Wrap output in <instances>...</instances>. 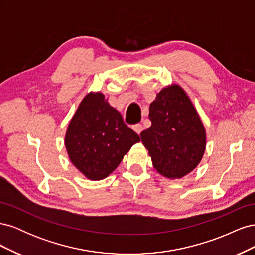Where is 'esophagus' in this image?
Here are the masks:
<instances>
[{
  "label": "esophagus",
  "instance_id": "1",
  "mask_svg": "<svg viewBox=\"0 0 255 255\" xmlns=\"http://www.w3.org/2000/svg\"><path fill=\"white\" fill-rule=\"evenodd\" d=\"M133 129L138 135H140V133L143 130V127L141 125H135V126H133Z\"/></svg>",
  "mask_w": 255,
  "mask_h": 255
}]
</instances>
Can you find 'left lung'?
I'll return each instance as SVG.
<instances>
[{
  "label": "left lung",
  "mask_w": 255,
  "mask_h": 255,
  "mask_svg": "<svg viewBox=\"0 0 255 255\" xmlns=\"http://www.w3.org/2000/svg\"><path fill=\"white\" fill-rule=\"evenodd\" d=\"M148 129L140 133L155 170L167 179H182L201 161L206 130L188 95L179 84L164 87L150 104Z\"/></svg>",
  "instance_id": "left-lung-1"
}]
</instances>
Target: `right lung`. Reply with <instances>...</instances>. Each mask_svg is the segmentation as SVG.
Returning a JSON list of instances; mask_svg holds the SVG:
<instances>
[{
	"label": "right lung",
	"instance_id": "add662e5",
	"mask_svg": "<svg viewBox=\"0 0 255 255\" xmlns=\"http://www.w3.org/2000/svg\"><path fill=\"white\" fill-rule=\"evenodd\" d=\"M139 141V136L100 91H90L83 98L65 135L69 159L91 181L103 180L114 172Z\"/></svg>",
	"mask_w": 255,
	"mask_h": 255
}]
</instances>
